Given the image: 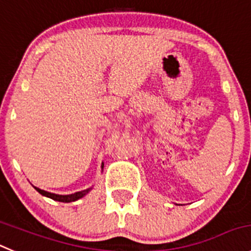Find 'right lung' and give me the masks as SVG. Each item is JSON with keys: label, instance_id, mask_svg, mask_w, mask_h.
<instances>
[{"label": "right lung", "instance_id": "obj_1", "mask_svg": "<svg viewBox=\"0 0 251 251\" xmlns=\"http://www.w3.org/2000/svg\"><path fill=\"white\" fill-rule=\"evenodd\" d=\"M102 169H103V164H102L101 166ZM35 190L38 191V192L40 193V195L45 196V197H49V199L54 200V201H59V202H66V203H69V202H74V201H77V200L82 199L83 196L87 195L90 191H91L92 187L87 188V190H83V191H80V192H75V193H71V195H56V193H51V192H47V191L44 190H40V188L38 187H34Z\"/></svg>", "mask_w": 251, "mask_h": 251}]
</instances>
